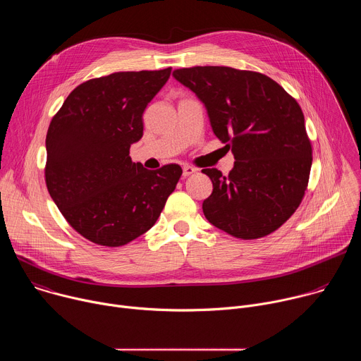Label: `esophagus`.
<instances>
[{"label": "esophagus", "mask_w": 361, "mask_h": 361, "mask_svg": "<svg viewBox=\"0 0 361 361\" xmlns=\"http://www.w3.org/2000/svg\"><path fill=\"white\" fill-rule=\"evenodd\" d=\"M197 170L194 169V167H191V166H184L183 167V176L184 177H188V176H191V174H194Z\"/></svg>", "instance_id": "1"}]
</instances>
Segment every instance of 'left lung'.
Wrapping results in <instances>:
<instances>
[{
    "label": "left lung",
    "mask_w": 361,
    "mask_h": 361,
    "mask_svg": "<svg viewBox=\"0 0 361 361\" xmlns=\"http://www.w3.org/2000/svg\"><path fill=\"white\" fill-rule=\"evenodd\" d=\"M173 77L202 102L234 169H204L213 192L202 213L243 240L264 237L300 205L312 169V144L297 101L270 77L231 67L180 68Z\"/></svg>",
    "instance_id": "left-lung-1"
}]
</instances>
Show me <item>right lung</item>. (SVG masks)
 <instances>
[{
  "label": "right lung",
  "mask_w": 361,
  "mask_h": 361,
  "mask_svg": "<svg viewBox=\"0 0 361 361\" xmlns=\"http://www.w3.org/2000/svg\"><path fill=\"white\" fill-rule=\"evenodd\" d=\"M171 68L94 78L71 91L51 120L45 183L70 226L87 240L124 245L160 217L183 170H147L130 147L142 137V113Z\"/></svg>",
  "instance_id": "right-lung-1"
}]
</instances>
